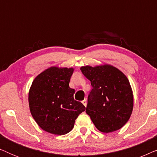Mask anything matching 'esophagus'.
<instances>
[{"instance_id": "obj_1", "label": "esophagus", "mask_w": 157, "mask_h": 157, "mask_svg": "<svg viewBox=\"0 0 157 157\" xmlns=\"http://www.w3.org/2000/svg\"><path fill=\"white\" fill-rule=\"evenodd\" d=\"M82 104L84 105L85 106H86V104H87V102H86V99H84V100H83L82 101Z\"/></svg>"}]
</instances>
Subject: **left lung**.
<instances>
[{
  "mask_svg": "<svg viewBox=\"0 0 157 157\" xmlns=\"http://www.w3.org/2000/svg\"><path fill=\"white\" fill-rule=\"evenodd\" d=\"M91 81L86 112L100 132H113L125 125L132 113L134 98L128 78L110 65L81 68Z\"/></svg>",
  "mask_w": 157,
  "mask_h": 157,
  "instance_id": "1",
  "label": "left lung"
}]
</instances>
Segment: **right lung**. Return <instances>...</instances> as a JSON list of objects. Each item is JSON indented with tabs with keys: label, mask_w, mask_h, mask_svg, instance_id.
<instances>
[{
	"label": "right lung",
	"mask_w": 157,
	"mask_h": 157,
	"mask_svg": "<svg viewBox=\"0 0 157 157\" xmlns=\"http://www.w3.org/2000/svg\"><path fill=\"white\" fill-rule=\"evenodd\" d=\"M74 68L51 67L40 74L32 83L29 94L31 115L42 129L53 134L71 132L75 120L85 111L74 100L75 90L69 87Z\"/></svg>",
	"instance_id": "1"
}]
</instances>
